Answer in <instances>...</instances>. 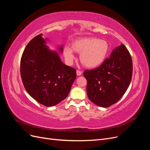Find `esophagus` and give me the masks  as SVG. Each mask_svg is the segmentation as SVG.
Masks as SVG:
<instances>
[{
    "instance_id": "34e87169",
    "label": "esophagus",
    "mask_w": 150,
    "mask_h": 150,
    "mask_svg": "<svg viewBox=\"0 0 150 150\" xmlns=\"http://www.w3.org/2000/svg\"><path fill=\"white\" fill-rule=\"evenodd\" d=\"M76 73H77V75H78V76H80V75H81V74H82V72H81L79 70H77Z\"/></svg>"
}]
</instances>
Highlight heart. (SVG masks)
I'll use <instances>...</instances> for the list:
<instances>
[{
  "label": "heart",
  "instance_id": "b5f03b06",
  "mask_svg": "<svg viewBox=\"0 0 150 150\" xmlns=\"http://www.w3.org/2000/svg\"><path fill=\"white\" fill-rule=\"evenodd\" d=\"M71 49L80 54L81 62L85 67H96L102 64L110 49L107 41L95 38H82L74 40L71 44ZM64 54L68 61L74 59V55L70 48L66 47Z\"/></svg>",
  "mask_w": 150,
  "mask_h": 150
}]
</instances>
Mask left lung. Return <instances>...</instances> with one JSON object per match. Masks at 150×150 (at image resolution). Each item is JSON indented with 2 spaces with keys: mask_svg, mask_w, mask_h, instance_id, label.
Segmentation results:
<instances>
[{
  "mask_svg": "<svg viewBox=\"0 0 150 150\" xmlns=\"http://www.w3.org/2000/svg\"><path fill=\"white\" fill-rule=\"evenodd\" d=\"M87 94L96 105L107 108L118 101L131 83L133 62L128 50L121 44L99 67L85 70Z\"/></svg>",
  "mask_w": 150,
  "mask_h": 150,
  "instance_id": "1",
  "label": "left lung"
}]
</instances>
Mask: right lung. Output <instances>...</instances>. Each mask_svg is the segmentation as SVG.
Instances as JSON below:
<instances>
[{"mask_svg": "<svg viewBox=\"0 0 150 150\" xmlns=\"http://www.w3.org/2000/svg\"><path fill=\"white\" fill-rule=\"evenodd\" d=\"M42 35H36L26 46L21 59V76L30 96L49 107L67 96L76 70L64 64L56 52L49 51Z\"/></svg>", "mask_w": 150, "mask_h": 150, "instance_id": "obj_1", "label": "right lung"}]
</instances>
